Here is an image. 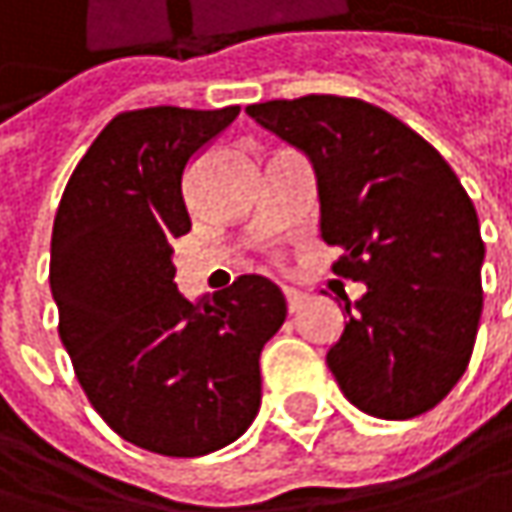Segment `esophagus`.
Returning <instances> with one entry per match:
<instances>
[{
	"instance_id": "34e87169",
	"label": "esophagus",
	"mask_w": 512,
	"mask_h": 512,
	"mask_svg": "<svg viewBox=\"0 0 512 512\" xmlns=\"http://www.w3.org/2000/svg\"><path fill=\"white\" fill-rule=\"evenodd\" d=\"M286 295V310L289 313H298L301 307H304V292H298V289H284Z\"/></svg>"
}]
</instances>
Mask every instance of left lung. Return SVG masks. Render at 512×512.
I'll use <instances>...</instances> for the list:
<instances>
[{
	"instance_id": "1",
	"label": "left lung",
	"mask_w": 512,
	"mask_h": 512,
	"mask_svg": "<svg viewBox=\"0 0 512 512\" xmlns=\"http://www.w3.org/2000/svg\"><path fill=\"white\" fill-rule=\"evenodd\" d=\"M316 170L333 272L365 284L327 350L359 411L408 420L464 376L481 321L484 240L455 170L400 118L339 95L246 106Z\"/></svg>"
}]
</instances>
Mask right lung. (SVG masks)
Masks as SVG:
<instances>
[{"instance_id":"add662e5","label":"right lung","mask_w":512,"mask_h":512,"mask_svg":"<svg viewBox=\"0 0 512 512\" xmlns=\"http://www.w3.org/2000/svg\"><path fill=\"white\" fill-rule=\"evenodd\" d=\"M240 106L115 115L63 191L48 284L77 382L112 432L170 458L243 435L260 408V350L284 292L240 275L214 298L176 289L173 240L191 231L182 176Z\"/></svg>"}]
</instances>
